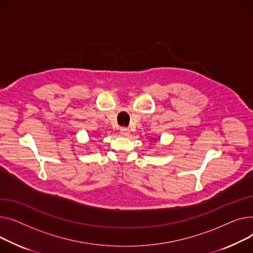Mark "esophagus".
Returning a JSON list of instances; mask_svg holds the SVG:
<instances>
[{
  "label": "esophagus",
  "instance_id": "34e87169",
  "mask_svg": "<svg viewBox=\"0 0 253 253\" xmlns=\"http://www.w3.org/2000/svg\"><path fill=\"white\" fill-rule=\"evenodd\" d=\"M129 133H130V131H129L128 128H126V127H122L121 128V135L123 137H128Z\"/></svg>",
  "mask_w": 253,
  "mask_h": 253
}]
</instances>
